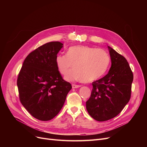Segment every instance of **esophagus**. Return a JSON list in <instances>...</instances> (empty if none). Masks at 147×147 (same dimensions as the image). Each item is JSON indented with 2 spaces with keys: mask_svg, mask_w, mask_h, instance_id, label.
Masks as SVG:
<instances>
[{
  "mask_svg": "<svg viewBox=\"0 0 147 147\" xmlns=\"http://www.w3.org/2000/svg\"><path fill=\"white\" fill-rule=\"evenodd\" d=\"M72 86L73 88H79L81 86V85H78V84H72Z\"/></svg>",
  "mask_w": 147,
  "mask_h": 147,
  "instance_id": "1",
  "label": "esophagus"
}]
</instances>
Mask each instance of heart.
Here are the masks:
<instances>
[{
    "label": "heart",
    "mask_w": 147,
    "mask_h": 147,
    "mask_svg": "<svg viewBox=\"0 0 147 147\" xmlns=\"http://www.w3.org/2000/svg\"><path fill=\"white\" fill-rule=\"evenodd\" d=\"M110 62V56L105 51L86 45L70 47L66 55H58L55 59L57 70L63 75L68 73L74 64L75 69L66 75V80L84 83L95 81L104 75Z\"/></svg>",
    "instance_id": "b5f03b06"
}]
</instances>
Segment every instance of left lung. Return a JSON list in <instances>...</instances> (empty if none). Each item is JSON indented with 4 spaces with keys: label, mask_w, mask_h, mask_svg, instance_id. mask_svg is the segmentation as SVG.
<instances>
[{
    "label": "left lung",
    "mask_w": 147,
    "mask_h": 147,
    "mask_svg": "<svg viewBox=\"0 0 147 147\" xmlns=\"http://www.w3.org/2000/svg\"><path fill=\"white\" fill-rule=\"evenodd\" d=\"M108 48L112 65L105 77L92 83L91 96L86 102L88 113L98 121H107L121 112L130 100L134 78L125 57Z\"/></svg>",
    "instance_id": "8db88e82"
}]
</instances>
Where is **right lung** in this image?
<instances>
[{
  "mask_svg": "<svg viewBox=\"0 0 147 147\" xmlns=\"http://www.w3.org/2000/svg\"><path fill=\"white\" fill-rule=\"evenodd\" d=\"M63 47L59 42H51L38 47L26 57L18 76L21 103L40 121H49L59 113L72 89L55 63Z\"/></svg>",
  "mask_w": 147,
  "mask_h": 147,
  "instance_id": "add662e5",
  "label": "right lung"
}]
</instances>
